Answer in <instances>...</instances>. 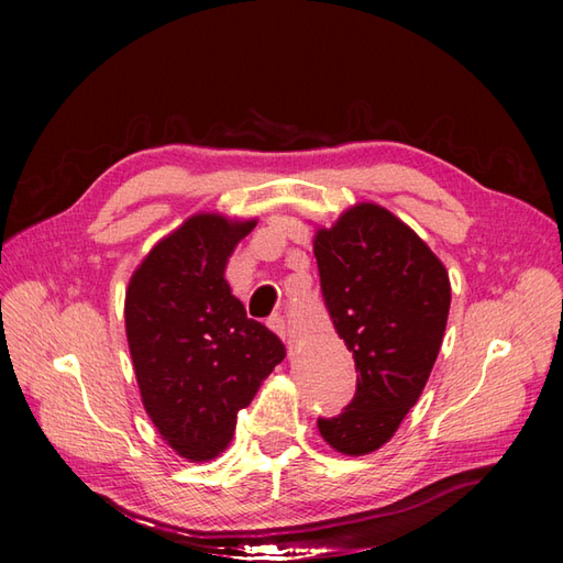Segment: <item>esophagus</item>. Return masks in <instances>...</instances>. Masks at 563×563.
<instances>
[{
    "mask_svg": "<svg viewBox=\"0 0 563 563\" xmlns=\"http://www.w3.org/2000/svg\"><path fill=\"white\" fill-rule=\"evenodd\" d=\"M267 327L275 331L286 345H291V340H288V329H286V319L282 317V314H272L269 319H267Z\"/></svg>",
    "mask_w": 563,
    "mask_h": 563,
    "instance_id": "esophagus-1",
    "label": "esophagus"
}]
</instances>
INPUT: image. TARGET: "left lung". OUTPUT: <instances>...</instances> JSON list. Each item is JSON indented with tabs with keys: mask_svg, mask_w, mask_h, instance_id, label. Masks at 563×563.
Returning a JSON list of instances; mask_svg holds the SVG:
<instances>
[{
	"mask_svg": "<svg viewBox=\"0 0 563 563\" xmlns=\"http://www.w3.org/2000/svg\"><path fill=\"white\" fill-rule=\"evenodd\" d=\"M312 244L323 302L360 373L345 411L317 424L338 453L366 455L395 437L430 378L451 308L449 272L371 201L319 228Z\"/></svg>",
	"mask_w": 563,
	"mask_h": 563,
	"instance_id": "left-lung-1",
	"label": "left lung"
}]
</instances>
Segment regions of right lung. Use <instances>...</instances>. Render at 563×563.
I'll return each mask as SVG.
<instances>
[{
  "label": "right lung",
  "instance_id": "obj_1",
  "mask_svg": "<svg viewBox=\"0 0 563 563\" xmlns=\"http://www.w3.org/2000/svg\"><path fill=\"white\" fill-rule=\"evenodd\" d=\"M253 228L255 220L218 213L187 218L145 255L126 288L143 406L166 444L192 463L228 449L236 413L286 356L225 282L228 258Z\"/></svg>",
  "mask_w": 563,
  "mask_h": 563
}]
</instances>
